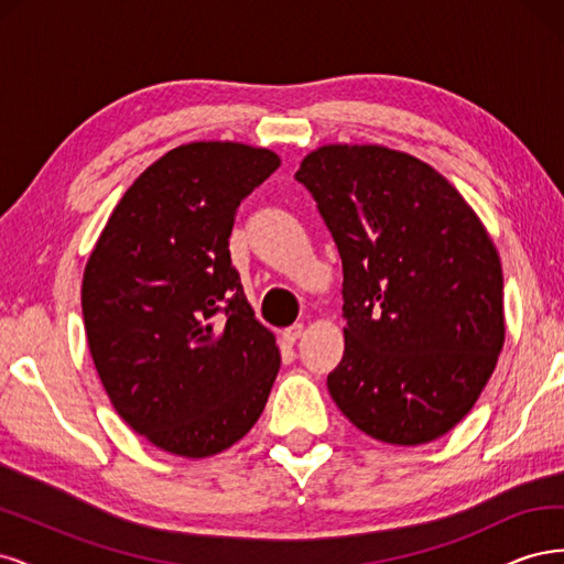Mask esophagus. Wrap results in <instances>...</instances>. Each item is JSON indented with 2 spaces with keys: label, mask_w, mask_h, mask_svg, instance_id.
Here are the masks:
<instances>
[{
  "label": "esophagus",
  "mask_w": 564,
  "mask_h": 564,
  "mask_svg": "<svg viewBox=\"0 0 564 564\" xmlns=\"http://www.w3.org/2000/svg\"><path fill=\"white\" fill-rule=\"evenodd\" d=\"M301 336H303V324H299V322L282 332V338L286 340V344H296V340H299Z\"/></svg>",
  "instance_id": "1"
}]
</instances>
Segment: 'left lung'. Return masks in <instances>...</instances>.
I'll list each match as a JSON object with an SVG mask.
<instances>
[{
  "label": "left lung",
  "instance_id": "1",
  "mask_svg": "<svg viewBox=\"0 0 564 564\" xmlns=\"http://www.w3.org/2000/svg\"><path fill=\"white\" fill-rule=\"evenodd\" d=\"M344 263V360L327 388L365 435L416 447L480 398L506 340L501 259L485 224L431 164L386 145L303 158Z\"/></svg>",
  "mask_w": 564,
  "mask_h": 564
}]
</instances>
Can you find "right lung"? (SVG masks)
Instances as JSON below:
<instances>
[{
  "label": "right lung",
  "mask_w": 564,
  "mask_h": 564,
  "mask_svg": "<svg viewBox=\"0 0 564 564\" xmlns=\"http://www.w3.org/2000/svg\"><path fill=\"white\" fill-rule=\"evenodd\" d=\"M278 166V152L235 141L169 150L117 202L84 268L100 383L162 452H226L265 409L280 348L253 317L228 237L240 202Z\"/></svg>",
  "instance_id": "right-lung-1"
}]
</instances>
